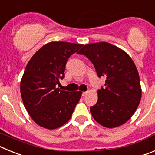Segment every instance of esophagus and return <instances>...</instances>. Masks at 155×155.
I'll list each match as a JSON object with an SVG mask.
<instances>
[{
  "label": "esophagus",
  "instance_id": "34e87169",
  "mask_svg": "<svg viewBox=\"0 0 155 155\" xmlns=\"http://www.w3.org/2000/svg\"><path fill=\"white\" fill-rule=\"evenodd\" d=\"M87 94V91H83V92H82V96H85Z\"/></svg>",
  "mask_w": 155,
  "mask_h": 155
}]
</instances>
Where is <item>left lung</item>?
Segmentation results:
<instances>
[{
  "instance_id": "1",
  "label": "left lung",
  "mask_w": 155,
  "mask_h": 155,
  "mask_svg": "<svg viewBox=\"0 0 155 155\" xmlns=\"http://www.w3.org/2000/svg\"><path fill=\"white\" fill-rule=\"evenodd\" d=\"M94 65L105 87L98 91L97 103L90 107L93 118L108 128L123 125L131 118L141 98L139 74L130 57L109 42L86 44L78 52Z\"/></svg>"
}]
</instances>
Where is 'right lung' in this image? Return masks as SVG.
<instances>
[{
	"label": "right lung",
	"mask_w": 155,
	"mask_h": 155,
	"mask_svg": "<svg viewBox=\"0 0 155 155\" xmlns=\"http://www.w3.org/2000/svg\"><path fill=\"white\" fill-rule=\"evenodd\" d=\"M83 45L52 42L32 56L21 81L23 103L31 119L42 127L53 130L66 124L78 103L81 91L57 88L64 79L66 64Z\"/></svg>",
	"instance_id": "add662e5"
}]
</instances>
